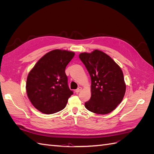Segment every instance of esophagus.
I'll use <instances>...</instances> for the list:
<instances>
[{
    "label": "esophagus",
    "instance_id": "34e87169",
    "mask_svg": "<svg viewBox=\"0 0 154 154\" xmlns=\"http://www.w3.org/2000/svg\"><path fill=\"white\" fill-rule=\"evenodd\" d=\"M81 91H82V87H78L77 89L75 90V92L78 93V92H80Z\"/></svg>",
    "mask_w": 154,
    "mask_h": 154
}]
</instances>
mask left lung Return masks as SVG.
I'll use <instances>...</instances> for the list:
<instances>
[{
	"label": "left lung",
	"mask_w": 154,
	"mask_h": 154,
	"mask_svg": "<svg viewBox=\"0 0 154 154\" xmlns=\"http://www.w3.org/2000/svg\"><path fill=\"white\" fill-rule=\"evenodd\" d=\"M91 78V97L85 108L97 114H106L122 101L126 84L122 69L104 52L95 49L79 54Z\"/></svg>",
	"instance_id": "8db88e82"
}]
</instances>
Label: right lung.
I'll return each instance as SVG.
<instances>
[{"instance_id":"obj_1","label":"right lung","mask_w":154,"mask_h":154,"mask_svg":"<svg viewBox=\"0 0 154 154\" xmlns=\"http://www.w3.org/2000/svg\"><path fill=\"white\" fill-rule=\"evenodd\" d=\"M74 52L54 49L42 57L29 71L26 92L32 105L41 112L51 114L63 110L73 92L69 89L66 68Z\"/></svg>"}]
</instances>
